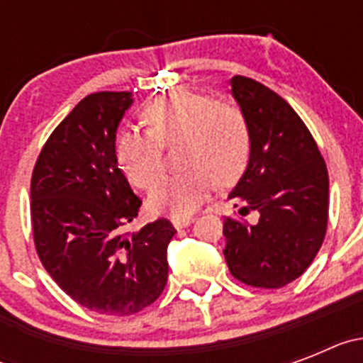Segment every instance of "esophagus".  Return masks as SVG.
Wrapping results in <instances>:
<instances>
[{"instance_id":"34e87169","label":"esophagus","mask_w":363,"mask_h":363,"mask_svg":"<svg viewBox=\"0 0 363 363\" xmlns=\"http://www.w3.org/2000/svg\"><path fill=\"white\" fill-rule=\"evenodd\" d=\"M171 221H172V225H174L176 229H184V227L191 225L192 221H194V218H192V216H174Z\"/></svg>"}]
</instances>
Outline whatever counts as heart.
<instances>
[{"label": "heart", "instance_id": "obj_1", "mask_svg": "<svg viewBox=\"0 0 363 363\" xmlns=\"http://www.w3.org/2000/svg\"><path fill=\"white\" fill-rule=\"evenodd\" d=\"M147 130H127L116 145L118 163L138 189H149L163 171V145L184 138L187 171L167 174L154 185L149 207L185 216L203 203L216 184L227 185L243 172L251 150L242 108L211 101L192 91H172L150 101L142 112Z\"/></svg>", "mask_w": 363, "mask_h": 363}]
</instances>
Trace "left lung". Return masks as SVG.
<instances>
[{
  "instance_id": "1",
  "label": "left lung",
  "mask_w": 363,
  "mask_h": 363,
  "mask_svg": "<svg viewBox=\"0 0 363 363\" xmlns=\"http://www.w3.org/2000/svg\"><path fill=\"white\" fill-rule=\"evenodd\" d=\"M249 127L247 169L229 192L255 225L223 221L225 262L236 280L278 289L303 274L322 247L329 213V176L306 123L274 91L251 78L230 79Z\"/></svg>"
}]
</instances>
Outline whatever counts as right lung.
<instances>
[{"mask_svg": "<svg viewBox=\"0 0 363 363\" xmlns=\"http://www.w3.org/2000/svg\"><path fill=\"white\" fill-rule=\"evenodd\" d=\"M133 101V92L83 98L50 134L30 182L32 233L43 267L79 306L112 316L158 300L176 234L163 218L123 233L142 205L116 156V130Z\"/></svg>", "mask_w": 363, "mask_h": 363, "instance_id": "right-lung-1", "label": "right lung"}]
</instances>
